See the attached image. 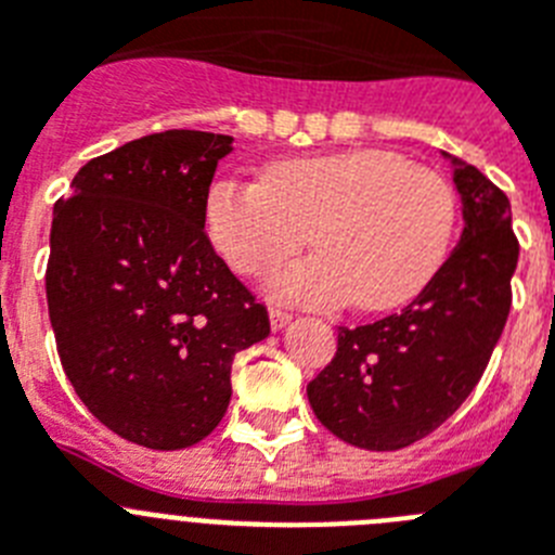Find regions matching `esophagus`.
Here are the masks:
<instances>
[{
    "label": "esophagus",
    "instance_id": "esophagus-1",
    "mask_svg": "<svg viewBox=\"0 0 555 555\" xmlns=\"http://www.w3.org/2000/svg\"><path fill=\"white\" fill-rule=\"evenodd\" d=\"M288 322H292V313L283 311V308H278V306L269 308V325H272V331H283Z\"/></svg>",
    "mask_w": 555,
    "mask_h": 555
}]
</instances>
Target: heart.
Segmentation results:
<instances>
[{"instance_id": "b5f03b06", "label": "heart", "mask_w": 555, "mask_h": 555, "mask_svg": "<svg viewBox=\"0 0 555 555\" xmlns=\"http://www.w3.org/2000/svg\"><path fill=\"white\" fill-rule=\"evenodd\" d=\"M455 222L450 180L391 150L274 160L258 183L224 178L205 194L210 242L247 278L300 253L311 230L320 253L272 278L278 297L306 306H405L442 269Z\"/></svg>"}]
</instances>
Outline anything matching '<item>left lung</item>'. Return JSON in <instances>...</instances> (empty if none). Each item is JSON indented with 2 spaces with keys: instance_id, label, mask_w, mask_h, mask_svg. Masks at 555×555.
Segmentation results:
<instances>
[{
  "instance_id": "8db88e82",
  "label": "left lung",
  "mask_w": 555,
  "mask_h": 555,
  "mask_svg": "<svg viewBox=\"0 0 555 555\" xmlns=\"http://www.w3.org/2000/svg\"><path fill=\"white\" fill-rule=\"evenodd\" d=\"M464 230L434 281L400 313L338 327L331 364L308 384L313 414L341 442L400 450L434 434L478 386L512 308L519 244L508 197L453 158Z\"/></svg>"
}]
</instances>
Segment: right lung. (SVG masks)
Returning a JSON list of instances; mask_svg holds the SVG:
<instances>
[{
	"instance_id": "add662e5",
	"label": "right lung",
	"mask_w": 555,
	"mask_h": 555,
	"mask_svg": "<svg viewBox=\"0 0 555 555\" xmlns=\"http://www.w3.org/2000/svg\"><path fill=\"white\" fill-rule=\"evenodd\" d=\"M230 135L166 130L88 160L57 199L47 302L57 356L105 428L183 450L222 423L269 313L214 253L205 194Z\"/></svg>"
}]
</instances>
